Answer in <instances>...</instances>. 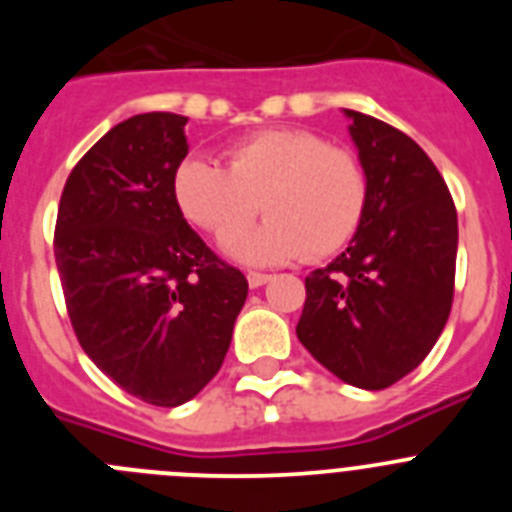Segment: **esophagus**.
<instances>
[{
	"label": "esophagus",
	"mask_w": 512,
	"mask_h": 512,
	"mask_svg": "<svg viewBox=\"0 0 512 512\" xmlns=\"http://www.w3.org/2000/svg\"><path fill=\"white\" fill-rule=\"evenodd\" d=\"M246 279H248V287H251V289H259L261 284L269 282V274H261V271H248Z\"/></svg>",
	"instance_id": "34e87169"
}]
</instances>
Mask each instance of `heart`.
I'll use <instances>...</instances> for the list:
<instances>
[{"mask_svg":"<svg viewBox=\"0 0 512 512\" xmlns=\"http://www.w3.org/2000/svg\"><path fill=\"white\" fill-rule=\"evenodd\" d=\"M176 205L194 225L229 235L255 214L259 229L230 236L225 251L246 264H279L305 253L341 251L369 205V174L351 148L333 146L305 128H269L225 151V166L187 158L174 174Z\"/></svg>","mask_w":512,"mask_h":512,"instance_id":"obj_1","label":"heart"}]
</instances>
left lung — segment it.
<instances>
[{"label": "left lung", "mask_w": 512, "mask_h": 512, "mask_svg": "<svg viewBox=\"0 0 512 512\" xmlns=\"http://www.w3.org/2000/svg\"><path fill=\"white\" fill-rule=\"evenodd\" d=\"M369 174V205L346 251L307 274L297 338L328 372L361 390L410 374L454 302L456 207L410 135L346 110Z\"/></svg>", "instance_id": "1"}]
</instances>
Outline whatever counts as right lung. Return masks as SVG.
Masks as SVG:
<instances>
[{"label": "right lung", "instance_id": "right-lung-1", "mask_svg": "<svg viewBox=\"0 0 512 512\" xmlns=\"http://www.w3.org/2000/svg\"><path fill=\"white\" fill-rule=\"evenodd\" d=\"M187 117L146 112L81 156L56 220V266L81 348L158 408L220 372L248 282L189 228L174 197Z\"/></svg>", "mask_w": 512, "mask_h": 512}]
</instances>
